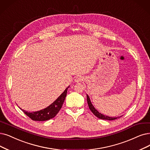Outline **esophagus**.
Returning <instances> with one entry per match:
<instances>
[{
  "instance_id": "obj_1",
  "label": "esophagus",
  "mask_w": 150,
  "mask_h": 150,
  "mask_svg": "<svg viewBox=\"0 0 150 150\" xmlns=\"http://www.w3.org/2000/svg\"><path fill=\"white\" fill-rule=\"evenodd\" d=\"M83 80V78L82 77H81V76H77V77H76V78L75 79V82H79L82 81Z\"/></svg>"
}]
</instances>
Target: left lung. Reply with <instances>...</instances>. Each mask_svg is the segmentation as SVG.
<instances>
[{"label": "left lung", "instance_id": "left-lung-1", "mask_svg": "<svg viewBox=\"0 0 150 150\" xmlns=\"http://www.w3.org/2000/svg\"><path fill=\"white\" fill-rule=\"evenodd\" d=\"M87 103H88L89 109L91 110V111L93 112V115L95 116H97V117H98L101 119H105V120H109V121L115 120V119H116L119 117H109V116H105V115H102V114H101L100 112H99L95 108L94 106L92 104L91 101V99H90L88 95H87Z\"/></svg>", "mask_w": 150, "mask_h": 150}]
</instances>
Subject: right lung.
Instances as JSON below:
<instances>
[{
  "instance_id": "1",
  "label": "right lung",
  "mask_w": 150,
  "mask_h": 150,
  "mask_svg": "<svg viewBox=\"0 0 150 150\" xmlns=\"http://www.w3.org/2000/svg\"><path fill=\"white\" fill-rule=\"evenodd\" d=\"M68 88L69 87H68L64 90V91L59 96L58 98L54 101V102L52 103L50 106L45 108L43 110L30 112L23 110L21 108L20 109L24 112L25 115H26L33 121H44L49 120V119L54 117L62 108V105L66 98V96H67V94Z\"/></svg>"
}]
</instances>
